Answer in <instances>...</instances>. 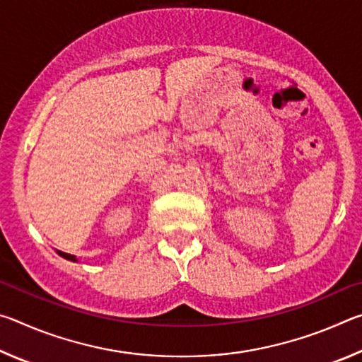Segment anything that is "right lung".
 I'll return each mask as SVG.
<instances>
[{"mask_svg":"<svg viewBox=\"0 0 362 362\" xmlns=\"http://www.w3.org/2000/svg\"><path fill=\"white\" fill-rule=\"evenodd\" d=\"M57 254L60 255V257H64V259H66V260H71V262H78V259L75 255H71V254H65V252H60V250H57Z\"/></svg>","mask_w":362,"mask_h":362,"instance_id":"add662e5","label":"right lung"}]
</instances>
